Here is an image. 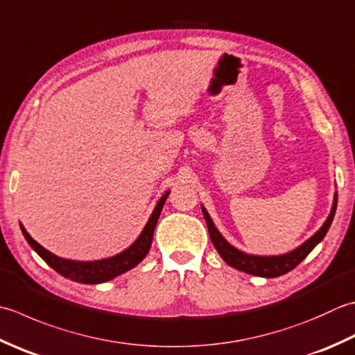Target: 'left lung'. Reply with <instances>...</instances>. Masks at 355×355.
Instances as JSON below:
<instances>
[{
  "mask_svg": "<svg viewBox=\"0 0 355 355\" xmlns=\"http://www.w3.org/2000/svg\"><path fill=\"white\" fill-rule=\"evenodd\" d=\"M337 209V193L334 197V205H332V209L329 217L326 218L324 225L318 229V231L312 235L309 240L303 243L302 246H298L294 249L293 252L284 254V255H277V257H259V255H249L239 251L234 246L229 245V243L221 237L220 232L217 231V227L214 226L212 220L209 217V214L206 212V209L201 206V211H203L206 225H207V231H209V237L212 245L217 249L218 254L221 255L229 266H232L235 269H240L243 272L251 274V275H259V277H266V279H274V277H280L283 274L293 270L295 266L300 265V263L306 259L308 254L314 249L318 243L323 240V237L328 232V229L334 220Z\"/></svg>",
  "mask_w": 355,
  "mask_h": 355,
  "instance_id": "left-lung-1",
  "label": "left lung"
}]
</instances>
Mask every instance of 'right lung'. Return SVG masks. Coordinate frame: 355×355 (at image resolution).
<instances>
[{
  "label": "right lung",
  "mask_w": 355,
  "mask_h": 355,
  "mask_svg": "<svg viewBox=\"0 0 355 355\" xmlns=\"http://www.w3.org/2000/svg\"><path fill=\"white\" fill-rule=\"evenodd\" d=\"M168 196H169V191L166 192L162 198H159L154 212H152V215H150L149 221L146 223L143 232L140 234V237L135 240L134 245L129 246L126 251H123L121 254L110 257V259L96 260V261H73V260L60 259V257L53 255L52 252H49L47 249H44L43 246H40L38 243L26 232L23 225H21V231H23L24 239L32 246L33 251L37 252L53 270H57L60 275L66 277V279L72 280V282L83 283V284L104 283L107 280L115 279L116 275L126 272V270H129L132 268H135L138 263H140L144 257L148 255L150 243H152V237H154L157 221L159 217V212H162L164 201H166V198H168Z\"/></svg>",
  "instance_id": "right-lung-1"
}]
</instances>
